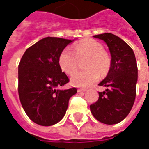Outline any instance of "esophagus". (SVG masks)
<instances>
[{
    "label": "esophagus",
    "instance_id": "1",
    "mask_svg": "<svg viewBox=\"0 0 149 149\" xmlns=\"http://www.w3.org/2000/svg\"><path fill=\"white\" fill-rule=\"evenodd\" d=\"M86 91H87V89H86V88H78V89H77V92H78V93L86 92Z\"/></svg>",
    "mask_w": 149,
    "mask_h": 149
}]
</instances>
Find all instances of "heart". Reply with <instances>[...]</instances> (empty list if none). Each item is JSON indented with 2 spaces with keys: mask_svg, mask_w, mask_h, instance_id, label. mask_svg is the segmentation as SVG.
<instances>
[{
  "mask_svg": "<svg viewBox=\"0 0 149 149\" xmlns=\"http://www.w3.org/2000/svg\"><path fill=\"white\" fill-rule=\"evenodd\" d=\"M73 52L64 49L58 58L59 66L64 72L72 75L77 68L78 59L87 57L84 62L85 70L79 71L72 76L71 81L77 87H88L98 80L99 76L107 74L111 67V60L98 42L87 39L77 42Z\"/></svg>",
  "mask_w": 149,
  "mask_h": 149,
  "instance_id": "1",
  "label": "heart"
}]
</instances>
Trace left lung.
Instances as JSON below:
<instances>
[{"label": "left lung", "instance_id": "8db88e82", "mask_svg": "<svg viewBox=\"0 0 149 149\" xmlns=\"http://www.w3.org/2000/svg\"><path fill=\"white\" fill-rule=\"evenodd\" d=\"M106 42L111 53V67L107 77L98 84L107 87L90 110L93 117L105 124H116L130 113L136 97L138 66L133 49L112 33L93 36Z\"/></svg>", "mask_w": 149, "mask_h": 149}]
</instances>
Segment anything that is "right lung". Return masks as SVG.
Returning a JSON list of instances; mask_svg holds the SVG:
<instances>
[{
	"mask_svg": "<svg viewBox=\"0 0 149 149\" xmlns=\"http://www.w3.org/2000/svg\"><path fill=\"white\" fill-rule=\"evenodd\" d=\"M72 40L45 37L26 50L18 66V94L30 119L52 126L62 119L76 87L60 90L69 81L58 58Z\"/></svg>",
	"mask_w": 149,
	"mask_h": 149,
	"instance_id": "right-lung-1",
	"label": "right lung"
}]
</instances>
